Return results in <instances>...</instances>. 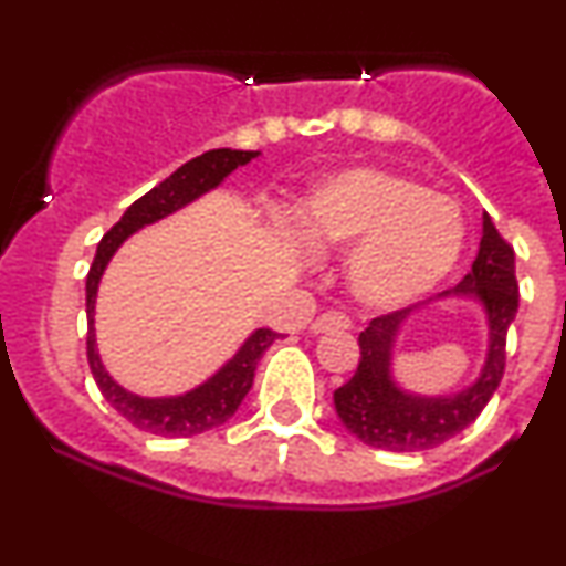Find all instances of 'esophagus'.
<instances>
[{
	"mask_svg": "<svg viewBox=\"0 0 566 566\" xmlns=\"http://www.w3.org/2000/svg\"><path fill=\"white\" fill-rule=\"evenodd\" d=\"M329 329H350V319L346 314H337V311H327V314L316 316L311 322V333L319 335V333H329Z\"/></svg>",
	"mask_w": 566,
	"mask_h": 566,
	"instance_id": "34e87169",
	"label": "esophagus"
}]
</instances>
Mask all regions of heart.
<instances>
[{
	"label": "heart",
	"mask_w": 566,
	"mask_h": 566,
	"mask_svg": "<svg viewBox=\"0 0 566 566\" xmlns=\"http://www.w3.org/2000/svg\"><path fill=\"white\" fill-rule=\"evenodd\" d=\"M316 250L350 247L346 282L369 308H401L437 290L465 242L460 207L386 167H348L322 178L301 205Z\"/></svg>",
	"instance_id": "b5f03b06"
}]
</instances>
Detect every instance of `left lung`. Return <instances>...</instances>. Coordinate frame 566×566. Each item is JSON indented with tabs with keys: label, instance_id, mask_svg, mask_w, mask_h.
<instances>
[{
	"label": "left lung",
	"instance_id": "left-lung-1",
	"mask_svg": "<svg viewBox=\"0 0 566 566\" xmlns=\"http://www.w3.org/2000/svg\"><path fill=\"white\" fill-rule=\"evenodd\" d=\"M439 297H471L486 316V359L479 378L458 394L426 396L405 391L394 380V343L415 308L394 311L367 324L359 335L361 359L354 378L335 391V412L348 433L369 447L391 452H420L444 444L469 428L497 391L505 369V335L518 311L513 247L500 237L484 212L476 261L458 287Z\"/></svg>",
	"mask_w": 566,
	"mask_h": 566
}]
</instances>
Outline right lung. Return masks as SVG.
<instances>
[{
  "label": "right lung",
  "mask_w": 566,
  "mask_h": 566,
  "mask_svg": "<svg viewBox=\"0 0 566 566\" xmlns=\"http://www.w3.org/2000/svg\"><path fill=\"white\" fill-rule=\"evenodd\" d=\"M258 154L261 151L212 148V151H205L201 157L186 161L170 178H165L151 191L143 193L138 201H133L125 216L119 218V223L97 244L95 261L87 274V361L103 399L140 431L157 433V437H193V433H205L210 428L223 426L252 388L258 361H261L265 348L276 340L279 333L265 327L255 329L212 378H207L191 391L180 396H138L122 388L106 373L101 354L95 348V297L103 271H106L114 252L127 242V237H133L143 226H151L161 218L172 216V212L184 210L201 193L218 188L237 167L255 159Z\"/></svg>",
  "instance_id": "add662e5"
}]
</instances>
